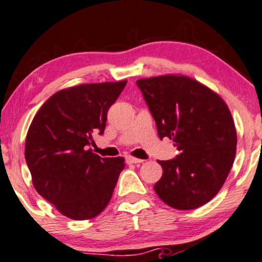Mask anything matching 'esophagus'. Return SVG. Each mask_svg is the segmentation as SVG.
I'll return each instance as SVG.
<instances>
[{
  "label": "esophagus",
  "instance_id": "34e87169",
  "mask_svg": "<svg viewBox=\"0 0 262 262\" xmlns=\"http://www.w3.org/2000/svg\"><path fill=\"white\" fill-rule=\"evenodd\" d=\"M125 160H127L128 164H141V162H143L141 159L133 158V156H127V158H125Z\"/></svg>",
  "mask_w": 262,
  "mask_h": 262
}]
</instances>
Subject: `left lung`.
I'll return each mask as SVG.
<instances>
[{
    "instance_id": "obj_1",
    "label": "left lung",
    "mask_w": 262,
    "mask_h": 262,
    "mask_svg": "<svg viewBox=\"0 0 262 262\" xmlns=\"http://www.w3.org/2000/svg\"><path fill=\"white\" fill-rule=\"evenodd\" d=\"M159 138L175 141L180 154L159 161L162 176L154 189L172 208L194 209L209 202L227 180L236 151L229 108L208 87L186 76L140 79Z\"/></svg>"
}]
</instances>
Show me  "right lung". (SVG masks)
<instances>
[{
    "label": "right lung",
    "mask_w": 262,
    "mask_h": 262,
    "mask_svg": "<svg viewBox=\"0 0 262 262\" xmlns=\"http://www.w3.org/2000/svg\"><path fill=\"white\" fill-rule=\"evenodd\" d=\"M127 81L86 83L54 93L33 118L25 156L33 185L65 217L91 219L113 194L123 158H101L89 149L103 134L107 112Z\"/></svg>",
    "instance_id": "right-lung-1"
}]
</instances>
